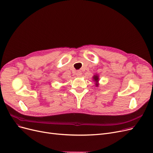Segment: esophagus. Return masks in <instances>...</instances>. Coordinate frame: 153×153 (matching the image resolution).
Returning a JSON list of instances; mask_svg holds the SVG:
<instances>
[{
	"mask_svg": "<svg viewBox=\"0 0 153 153\" xmlns=\"http://www.w3.org/2000/svg\"><path fill=\"white\" fill-rule=\"evenodd\" d=\"M82 75V72L81 71H77L76 72V76L77 77H81Z\"/></svg>",
	"mask_w": 153,
	"mask_h": 153,
	"instance_id": "obj_1",
	"label": "esophagus"
}]
</instances>
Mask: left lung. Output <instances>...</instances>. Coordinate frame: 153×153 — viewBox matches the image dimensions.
I'll list each match as a JSON object with an SVG mask.
<instances>
[{"label": "left lung", "mask_w": 153, "mask_h": 153, "mask_svg": "<svg viewBox=\"0 0 153 153\" xmlns=\"http://www.w3.org/2000/svg\"><path fill=\"white\" fill-rule=\"evenodd\" d=\"M99 76L96 74V75H94V76H93V80H94L95 82H96V85L97 86H98V85H99V83H98V82H99Z\"/></svg>", "instance_id": "obj_1"}]
</instances>
